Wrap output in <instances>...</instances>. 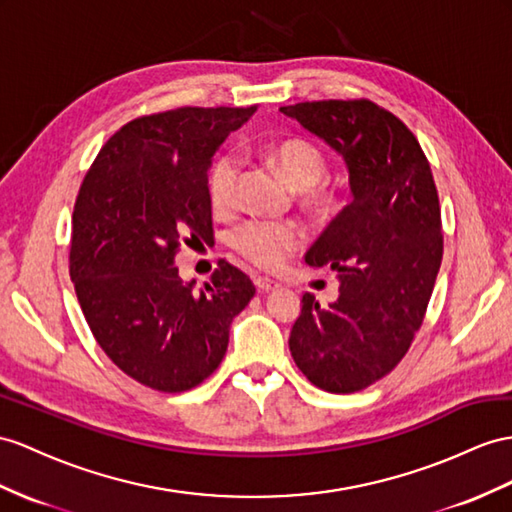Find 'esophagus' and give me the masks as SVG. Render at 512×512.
Returning <instances> with one entry per match:
<instances>
[{"instance_id":"esophagus-1","label":"esophagus","mask_w":512,"mask_h":512,"mask_svg":"<svg viewBox=\"0 0 512 512\" xmlns=\"http://www.w3.org/2000/svg\"><path fill=\"white\" fill-rule=\"evenodd\" d=\"M255 287L259 292H272V290H277V287H281V283H277L274 279H268V277H257Z\"/></svg>"}]
</instances>
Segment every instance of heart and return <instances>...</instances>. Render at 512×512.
<instances>
[{
	"mask_svg": "<svg viewBox=\"0 0 512 512\" xmlns=\"http://www.w3.org/2000/svg\"><path fill=\"white\" fill-rule=\"evenodd\" d=\"M281 175L316 207L331 203V194L318 188L326 177V155L309 140H285L272 151ZM242 173L240 155L233 151L220 153L209 166L207 196L214 212L227 214L238 203V183ZM305 235L294 222L248 220L231 235V246L257 268L279 270L285 259L303 246Z\"/></svg>",
	"mask_w": 512,
	"mask_h": 512,
	"instance_id": "heart-1",
	"label": "heart"
}]
</instances>
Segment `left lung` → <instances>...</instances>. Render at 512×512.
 Returning <instances> with one entry per match:
<instances>
[{
	"instance_id": "obj_1",
	"label": "left lung",
	"mask_w": 512,
	"mask_h": 512,
	"mask_svg": "<svg viewBox=\"0 0 512 512\" xmlns=\"http://www.w3.org/2000/svg\"><path fill=\"white\" fill-rule=\"evenodd\" d=\"M281 112L344 157L352 192L305 255L337 270L339 296L326 307L303 296L290 352L316 387L361 391L396 368L424 322L443 257L435 179L413 131L370 99Z\"/></svg>"
}]
</instances>
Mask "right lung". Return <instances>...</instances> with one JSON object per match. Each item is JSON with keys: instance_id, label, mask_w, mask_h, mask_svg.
<instances>
[{"instance_id": "1", "label": "right lung", "mask_w": 512, "mask_h": 512, "mask_svg": "<svg viewBox=\"0 0 512 512\" xmlns=\"http://www.w3.org/2000/svg\"><path fill=\"white\" fill-rule=\"evenodd\" d=\"M251 108H177L129 121L103 144L73 209L69 272L101 350L134 381L179 393L220 365L255 285L218 261L194 290L175 268L181 242H209L207 170Z\"/></svg>"}]
</instances>
